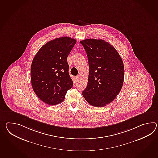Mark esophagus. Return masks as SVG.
<instances>
[{
    "mask_svg": "<svg viewBox=\"0 0 158 158\" xmlns=\"http://www.w3.org/2000/svg\"><path fill=\"white\" fill-rule=\"evenodd\" d=\"M75 79H76L77 81H78L80 80V76H79V75L77 76V77H75Z\"/></svg>",
    "mask_w": 158,
    "mask_h": 158,
    "instance_id": "34e87169",
    "label": "esophagus"
}]
</instances>
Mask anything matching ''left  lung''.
Returning <instances> with one entry per match:
<instances>
[{
  "label": "left lung",
  "instance_id": "left-lung-1",
  "mask_svg": "<svg viewBox=\"0 0 158 158\" xmlns=\"http://www.w3.org/2000/svg\"><path fill=\"white\" fill-rule=\"evenodd\" d=\"M80 42L89 67L87 86L82 95L90 105L105 106L115 99L123 87V60L116 49L103 40L86 39Z\"/></svg>",
  "mask_w": 158,
  "mask_h": 158
}]
</instances>
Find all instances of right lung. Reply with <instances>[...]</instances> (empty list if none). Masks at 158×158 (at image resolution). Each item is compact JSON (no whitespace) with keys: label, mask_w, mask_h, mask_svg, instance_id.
Instances as JSON below:
<instances>
[{"label":"right lung","mask_w":158,"mask_h":158,"mask_svg":"<svg viewBox=\"0 0 158 158\" xmlns=\"http://www.w3.org/2000/svg\"><path fill=\"white\" fill-rule=\"evenodd\" d=\"M77 42L62 37L42 46L32 60L31 79L35 95L50 105L63 102L73 81L69 73L67 58Z\"/></svg>","instance_id":"obj_1"}]
</instances>
